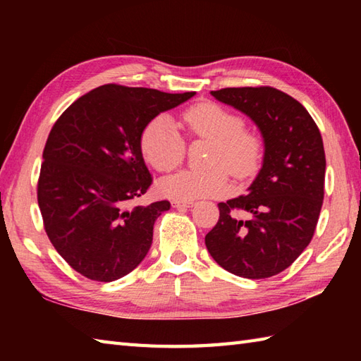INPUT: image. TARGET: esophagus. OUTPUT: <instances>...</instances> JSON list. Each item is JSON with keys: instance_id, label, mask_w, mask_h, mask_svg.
Listing matches in <instances>:
<instances>
[{"instance_id": "1", "label": "esophagus", "mask_w": 361, "mask_h": 361, "mask_svg": "<svg viewBox=\"0 0 361 361\" xmlns=\"http://www.w3.org/2000/svg\"><path fill=\"white\" fill-rule=\"evenodd\" d=\"M172 206L176 209H186V208H192L194 202H178V200H173Z\"/></svg>"}]
</instances>
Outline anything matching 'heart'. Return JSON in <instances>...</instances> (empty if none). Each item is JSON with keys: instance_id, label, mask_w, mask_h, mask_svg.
Returning a JSON list of instances; mask_svg holds the SVG:
<instances>
[{"instance_id": "heart-1", "label": "heart", "mask_w": 361, "mask_h": 361, "mask_svg": "<svg viewBox=\"0 0 361 361\" xmlns=\"http://www.w3.org/2000/svg\"><path fill=\"white\" fill-rule=\"evenodd\" d=\"M183 122L190 136L209 141L208 166L212 171H181L164 176L158 183L159 192L178 202L219 197L226 192L228 178H248L257 171L262 158V142L256 133L242 128V121L234 113L214 102L192 105L183 113ZM144 158L159 172H169L185 158V141L175 122L166 116L153 118L141 135Z\"/></svg>"}]
</instances>
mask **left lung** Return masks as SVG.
Returning <instances> with one entry per match:
<instances>
[{
	"instance_id": "8db88e82",
	"label": "left lung",
	"mask_w": 361,
	"mask_h": 361,
	"mask_svg": "<svg viewBox=\"0 0 361 361\" xmlns=\"http://www.w3.org/2000/svg\"><path fill=\"white\" fill-rule=\"evenodd\" d=\"M242 111L264 140L262 167L247 195L219 203L220 219L204 243L216 262L240 278L286 270L310 243L324 198L323 137L296 99L271 87L211 91ZM235 210L249 217L239 218Z\"/></svg>"
}]
</instances>
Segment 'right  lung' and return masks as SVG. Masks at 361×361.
I'll use <instances>...</instances> for the list:
<instances>
[{
  "instance_id": "obj_1",
  "label": "right lung",
  "mask_w": 361,
  "mask_h": 361,
  "mask_svg": "<svg viewBox=\"0 0 361 361\" xmlns=\"http://www.w3.org/2000/svg\"><path fill=\"white\" fill-rule=\"evenodd\" d=\"M194 94L110 83L79 97L54 124L43 150L38 206L54 248L82 276L116 281L147 256L155 220L171 203L132 206L152 185L142 130Z\"/></svg>"
}]
</instances>
